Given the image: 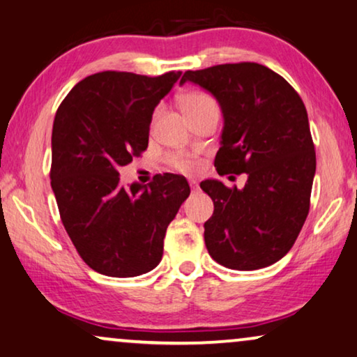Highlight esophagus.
<instances>
[{
    "mask_svg": "<svg viewBox=\"0 0 357 357\" xmlns=\"http://www.w3.org/2000/svg\"><path fill=\"white\" fill-rule=\"evenodd\" d=\"M189 186H191L192 191H196V189H197V183L194 181V179H191V181H189Z\"/></svg>",
    "mask_w": 357,
    "mask_h": 357,
    "instance_id": "obj_1",
    "label": "esophagus"
}]
</instances>
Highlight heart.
<instances>
[{"instance_id": "obj_1", "label": "heart", "mask_w": 357, "mask_h": 357, "mask_svg": "<svg viewBox=\"0 0 357 357\" xmlns=\"http://www.w3.org/2000/svg\"><path fill=\"white\" fill-rule=\"evenodd\" d=\"M212 98H208L204 93H188L181 98V107L184 114L197 111L207 104H212ZM171 168L181 171V173H194L197 169V161L186 153H174L169 156Z\"/></svg>"}]
</instances>
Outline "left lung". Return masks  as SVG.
I'll return each instance as SVG.
<instances>
[{
    "instance_id": "obj_1",
    "label": "left lung",
    "mask_w": 357,
    "mask_h": 357,
    "mask_svg": "<svg viewBox=\"0 0 357 357\" xmlns=\"http://www.w3.org/2000/svg\"><path fill=\"white\" fill-rule=\"evenodd\" d=\"M188 82L222 109L218 174H248L243 189L201 183L213 201L204 223L208 255L236 271L274 264L296 243L310 208L317 158L307 109L281 75L251 61L186 71L179 84Z\"/></svg>"
}]
</instances>
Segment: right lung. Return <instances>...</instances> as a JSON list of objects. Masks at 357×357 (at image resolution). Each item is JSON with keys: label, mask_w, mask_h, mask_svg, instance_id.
Listing matches in <instances>:
<instances>
[{"label": "right lung", "mask_w": 357, "mask_h": 357, "mask_svg": "<svg viewBox=\"0 0 357 357\" xmlns=\"http://www.w3.org/2000/svg\"><path fill=\"white\" fill-rule=\"evenodd\" d=\"M179 76L94 73L66 94L55 114L52 191L76 251L99 274L134 278L155 269L166 228L191 192L178 174L129 188L119 178V168L149 146L155 107Z\"/></svg>", "instance_id": "obj_1"}]
</instances>
